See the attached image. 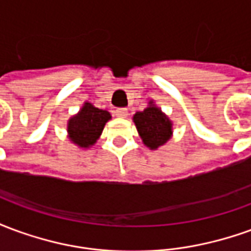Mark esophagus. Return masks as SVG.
<instances>
[{
    "label": "esophagus",
    "mask_w": 251,
    "mask_h": 251,
    "mask_svg": "<svg viewBox=\"0 0 251 251\" xmlns=\"http://www.w3.org/2000/svg\"><path fill=\"white\" fill-rule=\"evenodd\" d=\"M115 115H117V117H121V118H125L126 115H127V109H125V107L117 109L115 110Z\"/></svg>",
    "instance_id": "34e87169"
}]
</instances>
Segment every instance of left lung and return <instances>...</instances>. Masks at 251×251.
<instances>
[{"label":"left lung","mask_w":251,"mask_h":251,"mask_svg":"<svg viewBox=\"0 0 251 251\" xmlns=\"http://www.w3.org/2000/svg\"><path fill=\"white\" fill-rule=\"evenodd\" d=\"M133 121L144 144L151 149H157L164 145L172 134L171 121L161 113V110L152 104V102L144 111L136 113Z\"/></svg>","instance_id":"8db88e82"}]
</instances>
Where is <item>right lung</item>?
Returning <instances> with one entry per match:
<instances>
[{
	"label": "right lung",
	"instance_id": "1",
	"mask_svg": "<svg viewBox=\"0 0 251 251\" xmlns=\"http://www.w3.org/2000/svg\"><path fill=\"white\" fill-rule=\"evenodd\" d=\"M110 118L111 115L109 111L97 109L91 103H84L82 110L68 122V134L71 141L80 148L93 145Z\"/></svg>",
	"mask_w": 251,
	"mask_h": 251
}]
</instances>
